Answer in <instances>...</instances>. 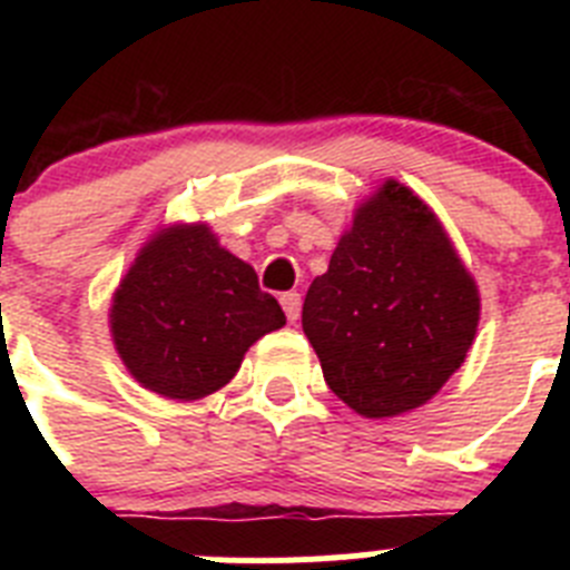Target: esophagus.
<instances>
[{
	"mask_svg": "<svg viewBox=\"0 0 570 570\" xmlns=\"http://www.w3.org/2000/svg\"><path fill=\"white\" fill-rule=\"evenodd\" d=\"M282 302V311H285V316H288L291 322L299 320V311H302V296L296 294V291H288V294L279 296Z\"/></svg>",
	"mask_w": 570,
	"mask_h": 570,
	"instance_id": "34e87169",
	"label": "esophagus"
}]
</instances>
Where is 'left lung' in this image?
Here are the masks:
<instances>
[{
    "instance_id": "left-lung-1",
    "label": "left lung",
    "mask_w": 570,
    "mask_h": 570,
    "mask_svg": "<svg viewBox=\"0 0 570 570\" xmlns=\"http://www.w3.org/2000/svg\"><path fill=\"white\" fill-rule=\"evenodd\" d=\"M476 322L480 294L440 219L394 179L356 210L302 305L328 387L371 420L425 405Z\"/></svg>"
}]
</instances>
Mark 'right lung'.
I'll use <instances>...</instances> for the list:
<instances>
[{"label": "right lung", "instance_id": "add662e5", "mask_svg": "<svg viewBox=\"0 0 570 570\" xmlns=\"http://www.w3.org/2000/svg\"><path fill=\"white\" fill-rule=\"evenodd\" d=\"M285 325L256 271L205 225H176L139 250L110 308L116 351L148 391L199 400L234 380L259 336Z\"/></svg>", "mask_w": 570, "mask_h": 570}]
</instances>
